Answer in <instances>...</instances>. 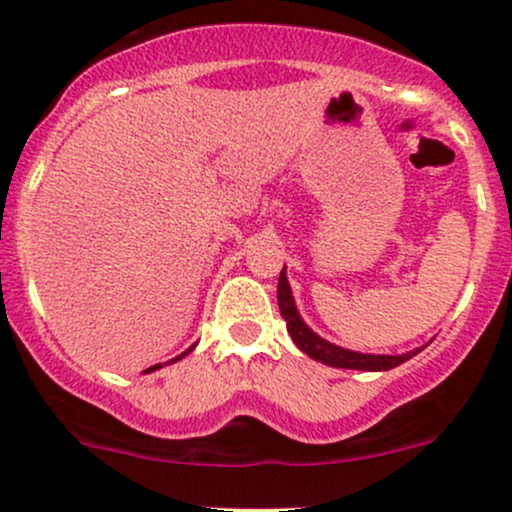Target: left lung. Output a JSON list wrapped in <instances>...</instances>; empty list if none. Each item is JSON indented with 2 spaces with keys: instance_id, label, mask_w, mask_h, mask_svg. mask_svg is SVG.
I'll return each instance as SVG.
<instances>
[{
  "instance_id": "left-lung-1",
  "label": "left lung",
  "mask_w": 512,
  "mask_h": 512,
  "mask_svg": "<svg viewBox=\"0 0 512 512\" xmlns=\"http://www.w3.org/2000/svg\"><path fill=\"white\" fill-rule=\"evenodd\" d=\"M276 301H279L281 317L286 320V330H289L293 344H296L303 354L315 358V361L325 363V366L349 368V370H373L375 373V370L397 368L399 363L409 361L411 356H416L421 349H424V346H421V349L407 351V354H397V356L361 354V351H351V349H344V346L327 342V339H322L320 334H315L313 330H310V327L303 322L301 313H298L296 301H293V293L289 286V279H286V267L281 269L279 286H276Z\"/></svg>"
}]
</instances>
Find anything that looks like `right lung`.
Segmentation results:
<instances>
[{"label":"right lung","instance_id":"right-lung-1","mask_svg":"<svg viewBox=\"0 0 512 512\" xmlns=\"http://www.w3.org/2000/svg\"><path fill=\"white\" fill-rule=\"evenodd\" d=\"M192 349H195V346H190V349H187V351H182V354H180V356H175V358H170V361H168V363H175V361H180V358H185V356H187V354H190V351H192ZM158 368H163V366H161V363H156V366H151V368H146V370H144V373H151V370H158Z\"/></svg>","mask_w":512,"mask_h":512}]
</instances>
